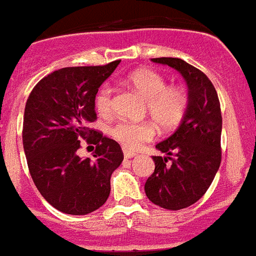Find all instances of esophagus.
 Returning a JSON list of instances; mask_svg holds the SVG:
<instances>
[{
  "mask_svg": "<svg viewBox=\"0 0 256 256\" xmlns=\"http://www.w3.org/2000/svg\"><path fill=\"white\" fill-rule=\"evenodd\" d=\"M136 155V152H130V150H124V156H126V159H130V158H133Z\"/></svg>",
  "mask_w": 256,
  "mask_h": 256,
  "instance_id": "34e87169",
  "label": "esophagus"
}]
</instances>
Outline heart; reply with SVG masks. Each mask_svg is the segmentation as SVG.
Wrapping results in <instances>:
<instances>
[{
  "mask_svg": "<svg viewBox=\"0 0 256 256\" xmlns=\"http://www.w3.org/2000/svg\"><path fill=\"white\" fill-rule=\"evenodd\" d=\"M128 82L146 100V111L162 130H171L182 122L189 104L186 92L178 85H167L166 78L152 70L141 68L128 76ZM94 107L102 116L112 112V88L104 84L94 97ZM114 140L126 148L137 149L155 136V126L149 122L122 120L110 130Z\"/></svg>",
  "mask_w": 256,
  "mask_h": 256,
  "instance_id": "obj_1",
  "label": "heart"
}]
</instances>
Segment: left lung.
I'll return each mask as SVG.
<instances>
[{"label": "left lung", "instance_id": "obj_1", "mask_svg": "<svg viewBox=\"0 0 256 256\" xmlns=\"http://www.w3.org/2000/svg\"><path fill=\"white\" fill-rule=\"evenodd\" d=\"M178 70L186 80L189 104L178 130L156 145L167 156H152L155 170L145 184L154 204L178 211L192 206L206 193L222 162V110L211 80L178 58H152Z\"/></svg>", "mask_w": 256, "mask_h": 256}]
</instances>
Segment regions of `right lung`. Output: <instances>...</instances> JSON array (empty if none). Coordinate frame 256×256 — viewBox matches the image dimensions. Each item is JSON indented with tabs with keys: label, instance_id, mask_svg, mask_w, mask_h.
<instances>
[{
	"label": "right lung",
	"instance_id": "add662e5",
	"mask_svg": "<svg viewBox=\"0 0 256 256\" xmlns=\"http://www.w3.org/2000/svg\"><path fill=\"white\" fill-rule=\"evenodd\" d=\"M120 60L104 66L66 67L32 89L24 108L23 148L30 178L41 196L70 215H86L110 196V178L123 162L119 144L89 128L97 119L94 97ZM96 145L82 160L80 141Z\"/></svg>",
	"mask_w": 256,
	"mask_h": 256
}]
</instances>
